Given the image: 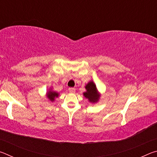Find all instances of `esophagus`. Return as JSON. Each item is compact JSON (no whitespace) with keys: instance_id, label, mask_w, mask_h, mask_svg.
Masks as SVG:
<instances>
[{"instance_id":"34e87169","label":"esophagus","mask_w":157,"mask_h":157,"mask_svg":"<svg viewBox=\"0 0 157 157\" xmlns=\"http://www.w3.org/2000/svg\"><path fill=\"white\" fill-rule=\"evenodd\" d=\"M68 91H69V92L71 93V94H74V93L75 92V88H69Z\"/></svg>"}]
</instances>
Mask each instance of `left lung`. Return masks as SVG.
Segmentation results:
<instances>
[{"label":"left lung","instance_id":"left-lung-1","mask_svg":"<svg viewBox=\"0 0 157 157\" xmlns=\"http://www.w3.org/2000/svg\"><path fill=\"white\" fill-rule=\"evenodd\" d=\"M86 91L83 93V95L85 98H86L89 100V102L92 104L97 103L99 101L101 94L98 91L96 85L93 80H91L88 84H86L85 86Z\"/></svg>","mask_w":157,"mask_h":157}]
</instances>
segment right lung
<instances>
[{
	"instance_id": "obj_1",
	"label": "right lung",
	"mask_w": 157,
	"mask_h": 157,
	"mask_svg": "<svg viewBox=\"0 0 157 157\" xmlns=\"http://www.w3.org/2000/svg\"><path fill=\"white\" fill-rule=\"evenodd\" d=\"M46 97L50 102H54L55 98L59 97V93L53 91L52 89L50 88L49 90H48V91L46 92Z\"/></svg>"
}]
</instances>
